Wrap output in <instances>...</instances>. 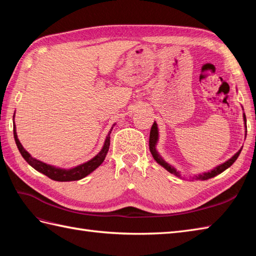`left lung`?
Here are the masks:
<instances>
[{"mask_svg": "<svg viewBox=\"0 0 256 256\" xmlns=\"http://www.w3.org/2000/svg\"><path fill=\"white\" fill-rule=\"evenodd\" d=\"M243 118H244V123H246V116H244ZM157 140H158V130H157L156 122H154L153 125H152L150 133V153H152V155H153L154 160L157 162H158L160 166L164 167L165 170L170 172V174H174V175H176L177 177H179L180 175H179V172L175 170V168H174L172 165L168 164V162H166L162 158L160 155L157 153V150L155 148H156ZM241 150H242V148L238 150L234 156H232L229 160H226V162H224V164H221L218 167H216L214 170H212L210 172H204V174H200V175L196 176V179H199V180H206V179L212 178V177H214V176L218 175V174H221L222 172H224L226 168H229L233 164V162L236 160L238 155H240V153H241Z\"/></svg>", "mask_w": 256, "mask_h": 256, "instance_id": "obj_1", "label": "left lung"}]
</instances>
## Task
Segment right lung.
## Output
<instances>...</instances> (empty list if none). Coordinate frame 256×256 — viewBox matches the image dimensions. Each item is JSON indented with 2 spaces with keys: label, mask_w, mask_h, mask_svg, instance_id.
I'll return each mask as SVG.
<instances>
[{
  "label": "right lung",
  "mask_w": 256,
  "mask_h": 256,
  "mask_svg": "<svg viewBox=\"0 0 256 256\" xmlns=\"http://www.w3.org/2000/svg\"><path fill=\"white\" fill-rule=\"evenodd\" d=\"M112 128L108 132V136L106 138L104 145H103L102 150H100V153L96 156H94V158L90 160L89 162H84V164H81L77 167H74L72 170H62V168H57L54 167L52 165H47L45 162H42L40 160H37L28 154V152H26L24 150L23 146H22L18 138V134H16V130H15V124H14V138H15V143L18 145V148L20 150V155L23 156V158L28 162V164L36 170L37 172H40L42 174H44L47 177H50L52 180L56 182H74V180H79V179H82L86 176H88L90 172H94L99 167L103 160H104L106 156L108 154V148H110V134Z\"/></svg>",
  "instance_id": "right-lung-1"
}]
</instances>
